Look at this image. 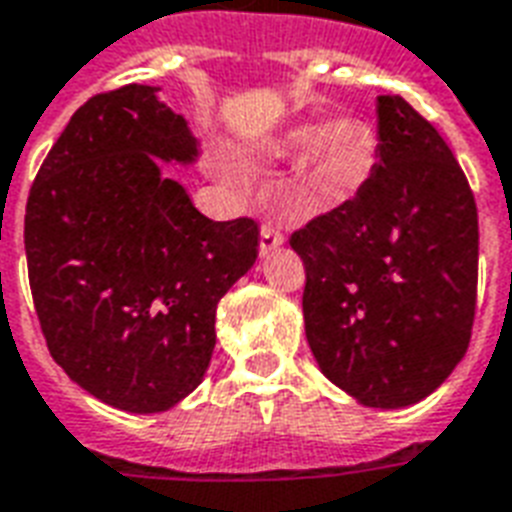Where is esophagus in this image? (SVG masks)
<instances>
[{
	"label": "esophagus",
	"instance_id": "esophagus-1",
	"mask_svg": "<svg viewBox=\"0 0 512 512\" xmlns=\"http://www.w3.org/2000/svg\"><path fill=\"white\" fill-rule=\"evenodd\" d=\"M284 244V233L279 230V225H273V222H263L260 225V252L268 255L271 249L282 247Z\"/></svg>",
	"mask_w": 512,
	"mask_h": 512
}]
</instances>
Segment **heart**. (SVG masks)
Masks as SVG:
<instances>
[{"label": "heart", "mask_w": 512, "mask_h": 512, "mask_svg": "<svg viewBox=\"0 0 512 512\" xmlns=\"http://www.w3.org/2000/svg\"><path fill=\"white\" fill-rule=\"evenodd\" d=\"M376 134L354 115L330 117L325 123H300L279 136V155H302L311 185L327 198L357 193L376 166Z\"/></svg>", "instance_id": "obj_1"}]
</instances>
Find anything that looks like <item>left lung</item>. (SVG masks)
<instances>
[{"label": "left lung", "instance_id": "left-lung-1", "mask_svg": "<svg viewBox=\"0 0 512 512\" xmlns=\"http://www.w3.org/2000/svg\"><path fill=\"white\" fill-rule=\"evenodd\" d=\"M378 163L290 236L306 268L308 346L370 408L432 395L470 346L478 209L462 166L403 96H378Z\"/></svg>", "mask_w": 512, "mask_h": 512}]
</instances>
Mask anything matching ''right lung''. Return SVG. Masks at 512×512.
Segmentation results:
<instances>
[{
	"label": "right lung",
	"instance_id": "obj_1",
	"mask_svg": "<svg viewBox=\"0 0 512 512\" xmlns=\"http://www.w3.org/2000/svg\"><path fill=\"white\" fill-rule=\"evenodd\" d=\"M198 142L158 88L96 93L31 185L23 244L50 357L101 403L169 411L201 384L225 292L252 268L257 222H214L159 161Z\"/></svg>",
	"mask_w": 512,
	"mask_h": 512
}]
</instances>
